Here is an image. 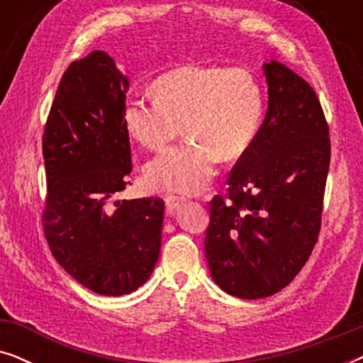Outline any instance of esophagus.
Wrapping results in <instances>:
<instances>
[{"mask_svg":"<svg viewBox=\"0 0 363 363\" xmlns=\"http://www.w3.org/2000/svg\"><path fill=\"white\" fill-rule=\"evenodd\" d=\"M185 198L183 196H177V195H167L165 196V206H167V213H175L178 208L183 205Z\"/></svg>","mask_w":363,"mask_h":363,"instance_id":"34e87169","label":"esophagus"}]
</instances>
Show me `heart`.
<instances>
[{
	"mask_svg": "<svg viewBox=\"0 0 363 363\" xmlns=\"http://www.w3.org/2000/svg\"><path fill=\"white\" fill-rule=\"evenodd\" d=\"M155 99L133 96L123 123L147 150L162 152L180 135L188 142L145 168L155 190L196 193L216 175L220 162L240 158L252 145L264 113V94L246 69L183 66L153 82Z\"/></svg>",
	"mask_w": 363,
	"mask_h": 363,
	"instance_id": "heart-1",
	"label": "heart"
}]
</instances>
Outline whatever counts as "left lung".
Returning <instances> with one entry per match:
<instances>
[{
	"label": "left lung",
	"mask_w": 363,
	"mask_h": 363,
	"mask_svg": "<svg viewBox=\"0 0 363 363\" xmlns=\"http://www.w3.org/2000/svg\"><path fill=\"white\" fill-rule=\"evenodd\" d=\"M267 112L252 145L213 196L205 238L213 281L241 299L269 297L309 259L320 231L330 138L314 89L264 64Z\"/></svg>",
	"instance_id": "1"
}]
</instances>
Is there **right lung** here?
Listing matches in <instances>:
<instances>
[{
	"instance_id": "add662e5",
	"label": "right lung",
	"mask_w": 363,
	"mask_h": 363,
	"mask_svg": "<svg viewBox=\"0 0 363 363\" xmlns=\"http://www.w3.org/2000/svg\"><path fill=\"white\" fill-rule=\"evenodd\" d=\"M128 79L104 51L62 74L43 135L44 235L56 261L101 296L143 286L162 247L163 200H116L132 172Z\"/></svg>"
}]
</instances>
